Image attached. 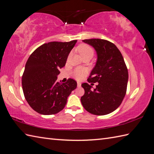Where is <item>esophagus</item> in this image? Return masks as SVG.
Returning <instances> with one entry per match:
<instances>
[{"instance_id":"1","label":"esophagus","mask_w":154,"mask_h":154,"mask_svg":"<svg viewBox=\"0 0 154 154\" xmlns=\"http://www.w3.org/2000/svg\"><path fill=\"white\" fill-rule=\"evenodd\" d=\"M81 86V83L80 82H77V87H80Z\"/></svg>"}]
</instances>
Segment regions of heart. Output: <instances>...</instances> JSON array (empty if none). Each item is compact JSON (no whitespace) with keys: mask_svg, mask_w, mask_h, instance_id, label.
Here are the masks:
<instances>
[{"mask_svg":"<svg viewBox=\"0 0 154 154\" xmlns=\"http://www.w3.org/2000/svg\"><path fill=\"white\" fill-rule=\"evenodd\" d=\"M78 51H79V54L83 58L88 56L93 57L94 54V51L93 48L89 46V45L86 44H82L79 45V48H78ZM86 74L87 71L83 68H77L73 72V77L78 80L82 79L85 76Z\"/></svg>","mask_w":154,"mask_h":154,"instance_id":"1","label":"heart"}]
</instances>
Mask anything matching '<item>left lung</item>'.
Instances as JSON below:
<instances>
[{
    "instance_id": "1",
    "label": "left lung",
    "mask_w": 154,
    "mask_h": 154,
    "mask_svg": "<svg viewBox=\"0 0 154 154\" xmlns=\"http://www.w3.org/2000/svg\"><path fill=\"white\" fill-rule=\"evenodd\" d=\"M83 42L91 45L97 52L95 66L88 82L98 84L93 90L87 83L81 85L85 90L81 103L89 112L105 115L115 110L122 103L126 93L128 72L122 54L112 42L102 39Z\"/></svg>"
}]
</instances>
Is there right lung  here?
<instances>
[{
  "label": "right lung",
  "mask_w": 154,
  "mask_h": 154,
  "mask_svg": "<svg viewBox=\"0 0 154 154\" xmlns=\"http://www.w3.org/2000/svg\"><path fill=\"white\" fill-rule=\"evenodd\" d=\"M76 42H49L29 57L22 85L26 100L35 112L44 115L58 113L63 109L72 91L76 89L77 82L73 79L63 83L57 81L60 69L65 66Z\"/></svg>",
  "instance_id": "1"
}]
</instances>
